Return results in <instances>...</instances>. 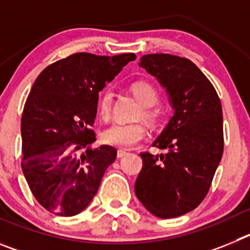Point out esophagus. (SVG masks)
I'll list each match as a JSON object with an SVG mask.
<instances>
[{
    "mask_svg": "<svg viewBox=\"0 0 250 250\" xmlns=\"http://www.w3.org/2000/svg\"><path fill=\"white\" fill-rule=\"evenodd\" d=\"M127 154L126 150H118V158H123V156H125Z\"/></svg>",
    "mask_w": 250,
    "mask_h": 250,
    "instance_id": "obj_1",
    "label": "esophagus"
}]
</instances>
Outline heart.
<instances>
[{"label":"heart","mask_w":250,"mask_h":250,"mask_svg":"<svg viewBox=\"0 0 250 250\" xmlns=\"http://www.w3.org/2000/svg\"><path fill=\"white\" fill-rule=\"evenodd\" d=\"M130 91L144 105L143 111L140 112L141 118H144L150 124L158 123L160 118V111L154 106L159 101V92L155 86L146 80H138L130 85ZM111 111L112 92L110 90H105L99 96L98 112L103 120L107 121L111 116ZM145 135H146V127L144 124L119 123L106 130L103 138L106 144L127 149L140 143L145 138Z\"/></svg>","instance_id":"obj_1"}]
</instances>
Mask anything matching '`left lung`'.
I'll return each instance as SVG.
<instances>
[{"label":"left lung","mask_w":250,"mask_h":250,"mask_svg":"<svg viewBox=\"0 0 250 250\" xmlns=\"http://www.w3.org/2000/svg\"><path fill=\"white\" fill-rule=\"evenodd\" d=\"M139 65L167 89L174 115L152 144L167 151L140 154L135 194L150 213L169 219L194 210L210 189L224 150L222 104L190 60L152 54Z\"/></svg>","instance_id":"obj_1"}]
</instances>
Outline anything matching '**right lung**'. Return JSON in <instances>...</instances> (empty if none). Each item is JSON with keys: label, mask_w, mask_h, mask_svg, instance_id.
Wrapping results in <instances>:
<instances>
[{"label": "right lung", "mask_w": 250, "mask_h": 250, "mask_svg": "<svg viewBox=\"0 0 250 250\" xmlns=\"http://www.w3.org/2000/svg\"><path fill=\"white\" fill-rule=\"evenodd\" d=\"M135 59L77 52L48 65L35 81L22 112L21 167L50 213L76 215L98 193L116 159L115 147H92L99 91Z\"/></svg>", "instance_id": "1"}]
</instances>
